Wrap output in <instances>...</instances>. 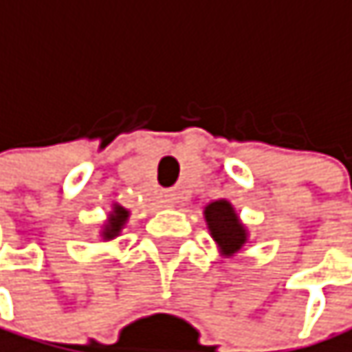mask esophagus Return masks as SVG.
I'll return each mask as SVG.
<instances>
[{
    "instance_id": "34e87169",
    "label": "esophagus",
    "mask_w": 352,
    "mask_h": 352,
    "mask_svg": "<svg viewBox=\"0 0 352 352\" xmlns=\"http://www.w3.org/2000/svg\"><path fill=\"white\" fill-rule=\"evenodd\" d=\"M158 202H160V206H173V194L170 192H162Z\"/></svg>"
}]
</instances>
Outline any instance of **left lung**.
<instances>
[{"label": "left lung", "mask_w": 352, "mask_h": 352, "mask_svg": "<svg viewBox=\"0 0 352 352\" xmlns=\"http://www.w3.org/2000/svg\"><path fill=\"white\" fill-rule=\"evenodd\" d=\"M206 228L214 240L221 256H236L248 242V228L240 221L230 200H214L204 206Z\"/></svg>", "instance_id": "8db88e82"}]
</instances>
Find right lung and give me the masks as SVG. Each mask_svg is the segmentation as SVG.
<instances>
[{
	"instance_id": "1",
	"label": "right lung",
	"mask_w": 352,
	"mask_h": 352,
	"mask_svg": "<svg viewBox=\"0 0 352 352\" xmlns=\"http://www.w3.org/2000/svg\"><path fill=\"white\" fill-rule=\"evenodd\" d=\"M129 210L124 208V206H120V204H112V210L108 212V219L104 221V225H102V232H100V236H102V240H114V238H118L120 236V232H122V228L127 225V221H129Z\"/></svg>"
}]
</instances>
